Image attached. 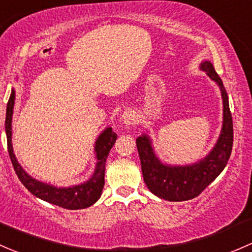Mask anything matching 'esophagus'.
Masks as SVG:
<instances>
[{"label":"esophagus","instance_id":"esophagus-1","mask_svg":"<svg viewBox=\"0 0 252 252\" xmlns=\"http://www.w3.org/2000/svg\"><path fill=\"white\" fill-rule=\"evenodd\" d=\"M121 121H123V124L126 127L136 125V123H137L136 113H134V111H131V110L125 111V113L123 114V116H121Z\"/></svg>","mask_w":252,"mask_h":252}]
</instances>
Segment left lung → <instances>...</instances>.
<instances>
[{
    "label": "left lung",
    "instance_id": "left-lung-1",
    "mask_svg": "<svg viewBox=\"0 0 252 252\" xmlns=\"http://www.w3.org/2000/svg\"><path fill=\"white\" fill-rule=\"evenodd\" d=\"M200 69L220 87L223 104L221 132L209 154L194 164H166L155 153L149 134L143 133L136 139L144 183L154 195L167 201L190 200L198 196L224 170L232 153L233 120L228 94L211 62H201Z\"/></svg>",
    "mask_w": 252,
    "mask_h": 252
}]
</instances>
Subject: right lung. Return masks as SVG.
I'll use <instances>...</instances> for the list:
<instances>
[{
  "label": "right lung",
  "mask_w": 252,
  "mask_h": 252,
  "mask_svg": "<svg viewBox=\"0 0 252 252\" xmlns=\"http://www.w3.org/2000/svg\"><path fill=\"white\" fill-rule=\"evenodd\" d=\"M15 102V90L12 88L9 95L8 104L6 110V136L7 145H8V153L10 161L14 167L15 173L20 182L24 184L25 188L30 191L36 198L45 200L57 206L64 207L68 210H80L86 209L93 205L102 195L103 187H104V172L105 162L109 152L115 143L118 134L113 132L110 126L105 127L94 142V154H95V167L92 176L84 183L76 184L71 187H56L36 178L31 177L29 173L22 167L15 158L14 150L12 144V118L13 109Z\"/></svg>",
  "instance_id": "1"
}]
</instances>
